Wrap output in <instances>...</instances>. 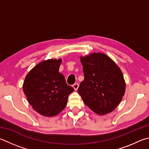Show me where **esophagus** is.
I'll return each instance as SVG.
<instances>
[{
    "label": "esophagus",
    "mask_w": 149,
    "mask_h": 149,
    "mask_svg": "<svg viewBox=\"0 0 149 149\" xmlns=\"http://www.w3.org/2000/svg\"><path fill=\"white\" fill-rule=\"evenodd\" d=\"M73 87H74V88L75 89V91L77 90L78 87H79V84H78L77 83H74V85H73Z\"/></svg>",
    "instance_id": "1"
}]
</instances>
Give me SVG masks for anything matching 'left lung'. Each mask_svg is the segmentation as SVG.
<instances>
[{"mask_svg": "<svg viewBox=\"0 0 149 149\" xmlns=\"http://www.w3.org/2000/svg\"><path fill=\"white\" fill-rule=\"evenodd\" d=\"M84 80L78 88L86 105L99 115L113 111L123 99L125 81L120 69L104 53L81 57Z\"/></svg>", "mask_w": 149, "mask_h": 149, "instance_id": "1", "label": "left lung"}]
</instances>
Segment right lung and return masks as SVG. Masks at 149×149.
<instances>
[{
    "label": "right lung",
    "instance_id": "add662e5",
    "mask_svg": "<svg viewBox=\"0 0 149 149\" xmlns=\"http://www.w3.org/2000/svg\"><path fill=\"white\" fill-rule=\"evenodd\" d=\"M61 59L43 61L26 75L23 92L32 108L45 117L58 115L66 107L69 94L74 91L58 72Z\"/></svg>",
    "mask_w": 149,
    "mask_h": 149
}]
</instances>
